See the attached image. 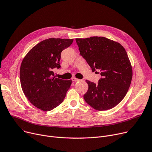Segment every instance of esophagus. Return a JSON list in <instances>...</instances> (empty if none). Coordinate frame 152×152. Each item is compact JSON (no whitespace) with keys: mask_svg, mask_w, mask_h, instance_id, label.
<instances>
[{"mask_svg":"<svg viewBox=\"0 0 152 152\" xmlns=\"http://www.w3.org/2000/svg\"><path fill=\"white\" fill-rule=\"evenodd\" d=\"M72 81H75V82H76V81H81V80H80V79H78V78H75V77H73V78H72Z\"/></svg>","mask_w":152,"mask_h":152,"instance_id":"1","label":"esophagus"}]
</instances>
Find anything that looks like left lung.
<instances>
[{"label": "left lung", "mask_w": 152, "mask_h": 152, "mask_svg": "<svg viewBox=\"0 0 152 152\" xmlns=\"http://www.w3.org/2000/svg\"><path fill=\"white\" fill-rule=\"evenodd\" d=\"M75 40L92 71L99 70L102 76L97 84L86 80L88 89L83 96L85 100L96 110L114 108L125 97L132 80V66L125 49L119 42L104 37Z\"/></svg>", "instance_id": "left-lung-1"}]
</instances>
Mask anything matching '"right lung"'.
I'll list each match as a JSON object with an SVG mask.
<instances>
[{
    "mask_svg": "<svg viewBox=\"0 0 152 152\" xmlns=\"http://www.w3.org/2000/svg\"><path fill=\"white\" fill-rule=\"evenodd\" d=\"M73 41L54 38L45 39L34 46L22 61V89L30 102L42 111H50L60 104L72 84V80L55 78L53 69L60 68L61 53Z\"/></svg>",
    "mask_w": 152,
    "mask_h": 152,
    "instance_id": "obj_1",
    "label": "right lung"
}]
</instances>
